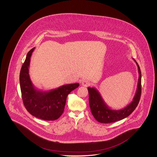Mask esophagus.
Masks as SVG:
<instances>
[{"instance_id": "1", "label": "esophagus", "mask_w": 157, "mask_h": 157, "mask_svg": "<svg viewBox=\"0 0 157 157\" xmlns=\"http://www.w3.org/2000/svg\"><path fill=\"white\" fill-rule=\"evenodd\" d=\"M90 82L86 80H83L82 81V85L83 86H88L90 85Z\"/></svg>"}]
</instances>
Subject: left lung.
Segmentation results:
<instances>
[{"instance_id": "8db88e82", "label": "left lung", "mask_w": 157, "mask_h": 157, "mask_svg": "<svg viewBox=\"0 0 157 157\" xmlns=\"http://www.w3.org/2000/svg\"><path fill=\"white\" fill-rule=\"evenodd\" d=\"M133 60L138 67L139 74L137 88L132 101L124 108L119 110L112 109L106 104L100 92L95 88H88L90 111L94 117L99 122L111 123L123 120L128 117L136 108L141 94V72L138 63L134 59Z\"/></svg>"}]
</instances>
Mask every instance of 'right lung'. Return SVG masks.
Masks as SVG:
<instances>
[{
    "label": "right lung",
    "instance_id": "add662e5",
    "mask_svg": "<svg viewBox=\"0 0 157 157\" xmlns=\"http://www.w3.org/2000/svg\"><path fill=\"white\" fill-rule=\"evenodd\" d=\"M35 48L28 53L20 72L19 81L23 102L27 111L33 116L46 121L57 120L63 112L68 94L77 88L79 84L63 85L48 91L37 90L29 74L30 57Z\"/></svg>",
    "mask_w": 157,
    "mask_h": 157
}]
</instances>
